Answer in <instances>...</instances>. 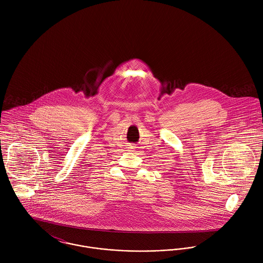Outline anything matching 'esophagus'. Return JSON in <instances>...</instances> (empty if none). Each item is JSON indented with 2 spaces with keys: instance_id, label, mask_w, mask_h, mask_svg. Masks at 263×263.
<instances>
[{
  "instance_id": "esophagus-1",
  "label": "esophagus",
  "mask_w": 263,
  "mask_h": 263,
  "mask_svg": "<svg viewBox=\"0 0 263 263\" xmlns=\"http://www.w3.org/2000/svg\"><path fill=\"white\" fill-rule=\"evenodd\" d=\"M134 147H135V146H129V147H128V149H129V150H133V149H134Z\"/></svg>"
}]
</instances>
